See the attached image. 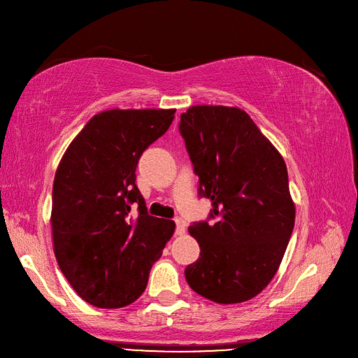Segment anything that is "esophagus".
<instances>
[{
    "label": "esophagus",
    "instance_id": "1",
    "mask_svg": "<svg viewBox=\"0 0 358 358\" xmlns=\"http://www.w3.org/2000/svg\"><path fill=\"white\" fill-rule=\"evenodd\" d=\"M175 224H176V233L178 234H182L183 231H185V227H187V222H185V220L182 218V216H179V215H176L175 218Z\"/></svg>",
    "mask_w": 358,
    "mask_h": 358
}]
</instances>
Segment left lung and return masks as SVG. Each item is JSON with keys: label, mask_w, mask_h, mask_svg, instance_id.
I'll return each mask as SVG.
<instances>
[{"label": "left lung", "mask_w": 358, "mask_h": 358, "mask_svg": "<svg viewBox=\"0 0 358 358\" xmlns=\"http://www.w3.org/2000/svg\"><path fill=\"white\" fill-rule=\"evenodd\" d=\"M199 196L212 200L189 233L200 257L185 268L188 285L221 305L262 292L282 262L294 229L287 166L243 110L196 106L180 115Z\"/></svg>", "instance_id": "8db88e82"}]
</instances>
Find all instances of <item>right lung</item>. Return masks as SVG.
I'll return each mask as SVG.
<instances>
[{"instance_id": "right-lung-1", "label": "right lung", "mask_w": 358, "mask_h": 358, "mask_svg": "<svg viewBox=\"0 0 358 358\" xmlns=\"http://www.w3.org/2000/svg\"><path fill=\"white\" fill-rule=\"evenodd\" d=\"M175 112H101L59 162L52 191L53 249L70 285L96 308H122L142 296L175 231V222L148 213L136 185L140 157L167 131Z\"/></svg>"}]
</instances>
